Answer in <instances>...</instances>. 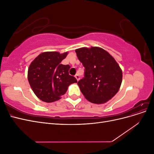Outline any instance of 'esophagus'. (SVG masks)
I'll use <instances>...</instances> for the list:
<instances>
[{"instance_id": "1", "label": "esophagus", "mask_w": 154, "mask_h": 154, "mask_svg": "<svg viewBox=\"0 0 154 154\" xmlns=\"http://www.w3.org/2000/svg\"><path fill=\"white\" fill-rule=\"evenodd\" d=\"M75 78H76V80H77V81H78L79 80H80V76H79V75H78V74H76V75H75Z\"/></svg>"}]
</instances>
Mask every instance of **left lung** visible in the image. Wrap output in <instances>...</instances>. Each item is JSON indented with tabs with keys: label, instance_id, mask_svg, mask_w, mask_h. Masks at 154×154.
Returning <instances> with one entry per match:
<instances>
[{
	"label": "left lung",
	"instance_id": "obj_1",
	"mask_svg": "<svg viewBox=\"0 0 154 154\" xmlns=\"http://www.w3.org/2000/svg\"><path fill=\"white\" fill-rule=\"evenodd\" d=\"M82 63L84 77L78 82L82 94L91 103H104L113 97L122 82V71L114 58L100 48L76 51Z\"/></svg>",
	"mask_w": 154,
	"mask_h": 154
}]
</instances>
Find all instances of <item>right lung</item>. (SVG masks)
<instances>
[{"label": "right lung", "mask_w": 154, "mask_h": 154, "mask_svg": "<svg viewBox=\"0 0 154 154\" xmlns=\"http://www.w3.org/2000/svg\"><path fill=\"white\" fill-rule=\"evenodd\" d=\"M67 55V53L45 52L31 62L27 78L32 91L42 101L51 103L60 100L69 85L77 83L69 75V65L60 63Z\"/></svg>", "instance_id": "add662e5"}]
</instances>
